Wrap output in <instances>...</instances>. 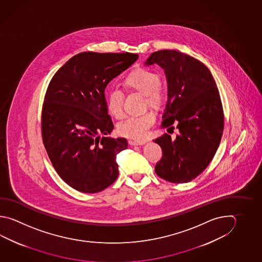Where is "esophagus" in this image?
I'll return each mask as SVG.
<instances>
[{"mask_svg": "<svg viewBox=\"0 0 262 262\" xmlns=\"http://www.w3.org/2000/svg\"><path fill=\"white\" fill-rule=\"evenodd\" d=\"M148 143V141H146V140H143V141H130L129 144L130 145H143V144H145V143Z\"/></svg>", "mask_w": 262, "mask_h": 262, "instance_id": "34e87169", "label": "esophagus"}]
</instances>
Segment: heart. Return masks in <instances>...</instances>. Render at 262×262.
Segmentation results:
<instances>
[{"label": "heart", "mask_w": 262, "mask_h": 262, "mask_svg": "<svg viewBox=\"0 0 262 262\" xmlns=\"http://www.w3.org/2000/svg\"><path fill=\"white\" fill-rule=\"evenodd\" d=\"M127 90H134L144 94L145 102L151 105H158L163 98V90L160 86V78L149 69L135 70L124 79ZM123 92L119 88L110 90L106 94V108L116 119L123 116ZM156 122L153 111H145L139 115L128 116L118 124L119 134L128 138L142 139L145 137L149 128Z\"/></svg>", "instance_id": "b5f03b06"}]
</instances>
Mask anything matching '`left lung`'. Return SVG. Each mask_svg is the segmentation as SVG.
Masks as SVG:
<instances>
[{
	"instance_id": "1",
	"label": "left lung",
	"mask_w": 262,
	"mask_h": 262,
	"mask_svg": "<svg viewBox=\"0 0 262 262\" xmlns=\"http://www.w3.org/2000/svg\"><path fill=\"white\" fill-rule=\"evenodd\" d=\"M153 64L164 69L168 82L161 128L173 129L175 123L179 129L174 141L167 134L154 140L163 154L155 170L169 183H188L205 170L221 143L224 115L219 90L205 64L179 51L155 52L145 61Z\"/></svg>"
}]
</instances>
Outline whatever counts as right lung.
Returning <instances> with one entry per match:
<instances>
[{
  "instance_id": "add662e5",
  "label": "right lung",
  "mask_w": 262,
  "mask_h": 262,
  "mask_svg": "<svg viewBox=\"0 0 262 262\" xmlns=\"http://www.w3.org/2000/svg\"><path fill=\"white\" fill-rule=\"evenodd\" d=\"M132 53L74 55L51 79L41 111V136L61 179L82 193H98L119 176L117 155L125 138H111L106 85L138 59Z\"/></svg>"
}]
</instances>
